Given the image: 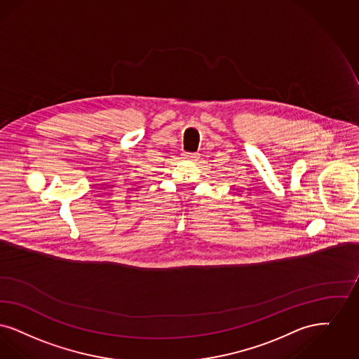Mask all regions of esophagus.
Wrapping results in <instances>:
<instances>
[{
    "mask_svg": "<svg viewBox=\"0 0 359 359\" xmlns=\"http://www.w3.org/2000/svg\"><path fill=\"white\" fill-rule=\"evenodd\" d=\"M184 158L187 159V161H194L196 158H198V154L197 153H185Z\"/></svg>",
    "mask_w": 359,
    "mask_h": 359,
    "instance_id": "1",
    "label": "esophagus"
}]
</instances>
